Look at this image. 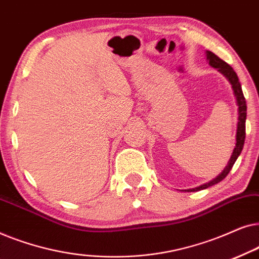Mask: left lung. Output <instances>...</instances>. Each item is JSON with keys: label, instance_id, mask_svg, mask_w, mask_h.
<instances>
[{"label": "left lung", "instance_id": "1", "mask_svg": "<svg viewBox=\"0 0 259 259\" xmlns=\"http://www.w3.org/2000/svg\"><path fill=\"white\" fill-rule=\"evenodd\" d=\"M206 60L212 68H215L219 73L223 74L226 77V80L231 83L233 94H235L237 106H238V122H237V131H236V146L233 148V152L231 154V158L228 161V165L225 166L224 169L219 173V175L215 177L214 179L210 180L208 183H205L203 185L194 187V189H189V190H183L185 192H196V191L205 190L207 187L213 186L219 182H222L223 179L225 178L226 176L229 175V172L231 171L233 164H235L237 158L239 157V154L242 153L244 141H245V121H246V101L245 98H244L242 86H240V82L238 80V76L233 68L230 65H228L225 61H223L222 59H219L217 55L213 54V53L210 51H206Z\"/></svg>", "mask_w": 259, "mask_h": 259}]
</instances>
